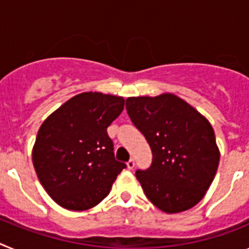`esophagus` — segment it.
Returning <instances> with one entry per match:
<instances>
[{
    "mask_svg": "<svg viewBox=\"0 0 249 249\" xmlns=\"http://www.w3.org/2000/svg\"><path fill=\"white\" fill-rule=\"evenodd\" d=\"M127 167H128V169L135 168V160H133V158H131V160L127 162Z\"/></svg>",
    "mask_w": 249,
    "mask_h": 249,
    "instance_id": "esophagus-1",
    "label": "esophagus"
}]
</instances>
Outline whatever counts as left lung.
<instances>
[{
  "mask_svg": "<svg viewBox=\"0 0 249 249\" xmlns=\"http://www.w3.org/2000/svg\"><path fill=\"white\" fill-rule=\"evenodd\" d=\"M126 109L152 151V163L137 169L147 198L166 213L190 210L203 198L219 163L211 123L171 93L129 97Z\"/></svg>",
  "mask_w": 249,
  "mask_h": 249,
  "instance_id": "1",
  "label": "left lung"
}]
</instances>
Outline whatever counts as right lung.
I'll use <instances>...</instances> for the list:
<instances>
[{"mask_svg":"<svg viewBox=\"0 0 249 249\" xmlns=\"http://www.w3.org/2000/svg\"><path fill=\"white\" fill-rule=\"evenodd\" d=\"M124 100L85 92L68 100L42 123L32 160L37 177L57 204L71 211L97 206L126 163L114 158L107 127Z\"/></svg>","mask_w":249,"mask_h":249,"instance_id":"obj_1","label":"right lung"}]
</instances>
